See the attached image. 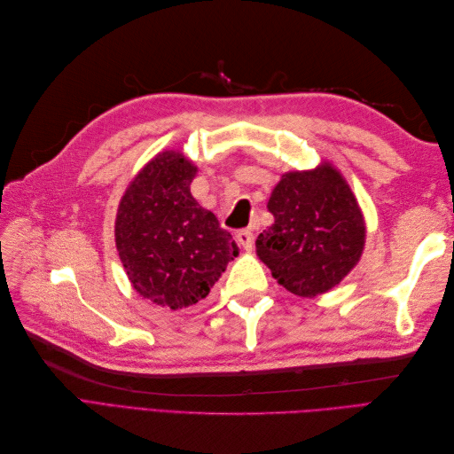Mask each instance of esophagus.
Listing matches in <instances>:
<instances>
[{"mask_svg": "<svg viewBox=\"0 0 454 454\" xmlns=\"http://www.w3.org/2000/svg\"><path fill=\"white\" fill-rule=\"evenodd\" d=\"M237 242L242 246L246 252H250L254 248V232L250 229H242L237 232Z\"/></svg>", "mask_w": 454, "mask_h": 454, "instance_id": "obj_1", "label": "esophagus"}]
</instances>
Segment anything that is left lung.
Listing matches in <instances>:
<instances>
[{
    "mask_svg": "<svg viewBox=\"0 0 454 454\" xmlns=\"http://www.w3.org/2000/svg\"><path fill=\"white\" fill-rule=\"evenodd\" d=\"M267 208L274 223L257 237L255 250L287 292L325 294L358 265L364 215L347 180L329 162L284 174Z\"/></svg>",
    "mask_w": 454,
    "mask_h": 454,
    "instance_id": "1",
    "label": "left lung"
}]
</instances>
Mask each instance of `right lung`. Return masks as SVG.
I'll return each mask as SVG.
<instances>
[{
	"label": "right lung",
	"instance_id": "obj_1",
	"mask_svg": "<svg viewBox=\"0 0 454 454\" xmlns=\"http://www.w3.org/2000/svg\"><path fill=\"white\" fill-rule=\"evenodd\" d=\"M197 167L182 151H162L121 199L115 244L132 287L172 310L210 294L239 246L191 195Z\"/></svg>",
	"mask_w": 454,
	"mask_h": 454
}]
</instances>
